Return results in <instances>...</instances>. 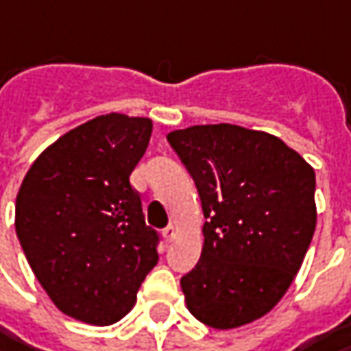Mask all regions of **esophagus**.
Segmentation results:
<instances>
[{
	"instance_id": "1",
	"label": "esophagus",
	"mask_w": 351,
	"mask_h": 351,
	"mask_svg": "<svg viewBox=\"0 0 351 351\" xmlns=\"http://www.w3.org/2000/svg\"><path fill=\"white\" fill-rule=\"evenodd\" d=\"M175 234H176L175 226L171 223V226H167V228L162 230V239H165L167 243H171V241H173V237H175Z\"/></svg>"
}]
</instances>
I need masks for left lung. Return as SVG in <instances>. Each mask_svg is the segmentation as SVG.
<instances>
[{"mask_svg":"<svg viewBox=\"0 0 351 351\" xmlns=\"http://www.w3.org/2000/svg\"><path fill=\"white\" fill-rule=\"evenodd\" d=\"M167 139L206 218L202 255L180 279L186 306L216 330L250 324L281 300L313 241L314 169L279 137L232 123Z\"/></svg>","mask_w":351,"mask_h":351,"instance_id":"1","label":"left lung"}]
</instances>
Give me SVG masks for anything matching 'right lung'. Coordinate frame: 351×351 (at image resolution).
<instances>
[{"instance_id":"right-lung-1","label":"right lung","mask_w":351,"mask_h":351,"mask_svg":"<svg viewBox=\"0 0 351 351\" xmlns=\"http://www.w3.org/2000/svg\"><path fill=\"white\" fill-rule=\"evenodd\" d=\"M151 131L149 117L98 115L47 147L17 192L29 265L56 308L86 324L121 320L159 261V236L130 182Z\"/></svg>"}]
</instances>
